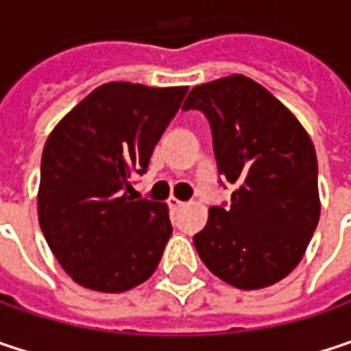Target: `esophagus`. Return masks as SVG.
<instances>
[{"mask_svg":"<svg viewBox=\"0 0 351 351\" xmlns=\"http://www.w3.org/2000/svg\"><path fill=\"white\" fill-rule=\"evenodd\" d=\"M169 207H171V209H180V207H184V201H180V199H176V197H171V199H169Z\"/></svg>","mask_w":351,"mask_h":351,"instance_id":"34e87169","label":"esophagus"}]
</instances>
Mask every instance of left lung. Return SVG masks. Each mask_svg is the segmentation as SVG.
Returning <instances> with one entry per match:
<instances>
[{
  "label": "left lung",
  "mask_w": 351,
  "mask_h": 351,
  "mask_svg": "<svg viewBox=\"0 0 351 351\" xmlns=\"http://www.w3.org/2000/svg\"><path fill=\"white\" fill-rule=\"evenodd\" d=\"M182 109L207 115L219 175L236 184L232 205L211 207L193 238L199 258L242 291L282 280L301 262L321 213L309 134L244 75L197 85Z\"/></svg>",
  "instance_id": "8db88e82"
}]
</instances>
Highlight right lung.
Wrapping results in <instances>:
<instances>
[{
	"label": "right lung",
	"instance_id": "right-lung-1",
	"mask_svg": "<svg viewBox=\"0 0 351 351\" xmlns=\"http://www.w3.org/2000/svg\"><path fill=\"white\" fill-rule=\"evenodd\" d=\"M186 89L106 83L50 132L38 221L77 285L123 293L154 274L173 234L169 207L132 197V176L146 173Z\"/></svg>",
	"mask_w": 351,
	"mask_h": 351
}]
</instances>
